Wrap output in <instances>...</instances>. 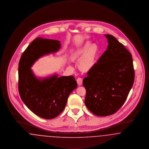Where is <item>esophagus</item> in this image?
Wrapping results in <instances>:
<instances>
[{
  "label": "esophagus",
  "instance_id": "obj_1",
  "mask_svg": "<svg viewBox=\"0 0 149 149\" xmlns=\"http://www.w3.org/2000/svg\"><path fill=\"white\" fill-rule=\"evenodd\" d=\"M82 81H83L82 78H81V77H78L77 79V84L79 86H81L82 84Z\"/></svg>",
  "mask_w": 149,
  "mask_h": 149
}]
</instances>
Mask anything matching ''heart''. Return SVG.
Instances as JSON below:
<instances>
[{
  "mask_svg": "<svg viewBox=\"0 0 149 149\" xmlns=\"http://www.w3.org/2000/svg\"><path fill=\"white\" fill-rule=\"evenodd\" d=\"M97 52V46L95 44L91 45L90 42H87L73 53V58H78L84 55L79 62V66L82 70L88 71L94 67Z\"/></svg>",
  "mask_w": 149,
  "mask_h": 149,
  "instance_id": "heart-1",
  "label": "heart"
}]
</instances>
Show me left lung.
<instances>
[{"label":"left lung","instance_id":"1","mask_svg":"<svg viewBox=\"0 0 149 149\" xmlns=\"http://www.w3.org/2000/svg\"><path fill=\"white\" fill-rule=\"evenodd\" d=\"M105 36L109 44L107 50L82 82L86 107L97 116L116 113L125 102L134 80L131 54L115 37Z\"/></svg>","mask_w":149,"mask_h":149}]
</instances>
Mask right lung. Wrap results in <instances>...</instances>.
I'll list each match as a JSON object with an SVG mask.
<instances>
[{"label": "right lung", "instance_id": "1", "mask_svg": "<svg viewBox=\"0 0 149 149\" xmlns=\"http://www.w3.org/2000/svg\"><path fill=\"white\" fill-rule=\"evenodd\" d=\"M60 48L58 40L38 38L24 51L18 64V91L22 100L34 114L47 119L63 111L70 94L77 87V81L73 76L58 77L57 74L38 79L31 67L40 56Z\"/></svg>", "mask_w": 149, "mask_h": 149}]
</instances>
